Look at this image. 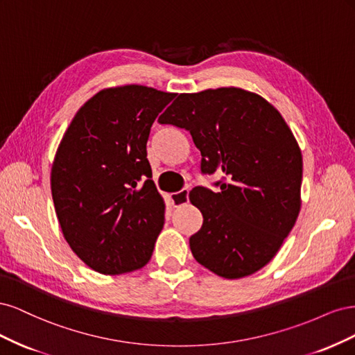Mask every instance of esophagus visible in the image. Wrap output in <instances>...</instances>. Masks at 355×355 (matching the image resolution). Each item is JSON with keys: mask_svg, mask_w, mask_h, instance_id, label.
<instances>
[{"mask_svg": "<svg viewBox=\"0 0 355 355\" xmlns=\"http://www.w3.org/2000/svg\"><path fill=\"white\" fill-rule=\"evenodd\" d=\"M170 200H171V204H173V207L184 206V204H187L189 200V191L182 189L179 192H175V194L170 196Z\"/></svg>", "mask_w": 355, "mask_h": 355, "instance_id": "1", "label": "esophagus"}]
</instances>
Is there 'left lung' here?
<instances>
[{"mask_svg":"<svg viewBox=\"0 0 355 355\" xmlns=\"http://www.w3.org/2000/svg\"><path fill=\"white\" fill-rule=\"evenodd\" d=\"M158 121L191 133L202 175H225L218 192H189L202 214L189 239L196 261L231 280L259 271L300 210L302 154L282 114L259 94L222 87L179 94Z\"/></svg>","mask_w":355,"mask_h":355,"instance_id":"1","label":"left lung"}]
</instances>
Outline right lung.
I'll list each match as a JSON object with an SVG mask.
<instances>
[{"mask_svg": "<svg viewBox=\"0 0 355 355\" xmlns=\"http://www.w3.org/2000/svg\"><path fill=\"white\" fill-rule=\"evenodd\" d=\"M175 93L145 85L101 90L75 114L51 167V196L63 237L101 274L139 270L151 259L166 204L146 142Z\"/></svg>", "mask_w": 355, "mask_h": 355, "instance_id": "obj_1", "label": "right lung"}]
</instances>
